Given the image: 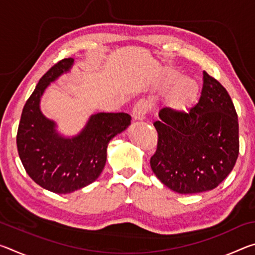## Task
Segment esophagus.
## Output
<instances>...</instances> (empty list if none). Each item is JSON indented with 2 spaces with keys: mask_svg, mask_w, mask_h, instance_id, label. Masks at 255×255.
Returning a JSON list of instances; mask_svg holds the SVG:
<instances>
[{
  "mask_svg": "<svg viewBox=\"0 0 255 255\" xmlns=\"http://www.w3.org/2000/svg\"><path fill=\"white\" fill-rule=\"evenodd\" d=\"M149 110V105L148 102L141 99V100L138 101L135 106L132 108V117L136 120H143L145 119L146 115L148 114Z\"/></svg>",
  "mask_w": 255,
  "mask_h": 255,
  "instance_id": "obj_1",
  "label": "esophagus"
}]
</instances>
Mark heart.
I'll return each instance as SVG.
<instances>
[{
  "label": "heart",
  "mask_w": 255,
  "mask_h": 255,
  "mask_svg": "<svg viewBox=\"0 0 255 255\" xmlns=\"http://www.w3.org/2000/svg\"><path fill=\"white\" fill-rule=\"evenodd\" d=\"M178 81V76H170L165 81L166 85H172ZM198 86L195 81L190 79H182L174 85L169 96L170 106L173 109L180 110L188 106L197 96Z\"/></svg>",
  "instance_id": "obj_1"
}]
</instances>
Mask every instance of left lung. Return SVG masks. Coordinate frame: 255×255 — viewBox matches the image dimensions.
<instances>
[{"mask_svg":"<svg viewBox=\"0 0 255 255\" xmlns=\"http://www.w3.org/2000/svg\"><path fill=\"white\" fill-rule=\"evenodd\" d=\"M201 96L188 111L163 108L156 152L150 167L156 178L178 193L213 190L234 167L240 152L239 119L226 89L204 71Z\"/></svg>","mask_w":255,"mask_h":255,"instance_id":"obj_1","label":"left lung"}]
</instances>
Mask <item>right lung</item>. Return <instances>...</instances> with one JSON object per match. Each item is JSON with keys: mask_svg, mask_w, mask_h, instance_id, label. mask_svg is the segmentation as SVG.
Masks as SVG:
<instances>
[{"mask_svg": "<svg viewBox=\"0 0 255 255\" xmlns=\"http://www.w3.org/2000/svg\"><path fill=\"white\" fill-rule=\"evenodd\" d=\"M74 59L64 58L47 71L25 102L16 133V146L24 170L34 182L55 193H70L98 179L107 161L111 138L130 125L128 114L93 115L80 135L64 138L39 109L45 89L67 72Z\"/></svg>", "mask_w": 255, "mask_h": 255, "instance_id": "obj_1", "label": "right lung"}]
</instances>
